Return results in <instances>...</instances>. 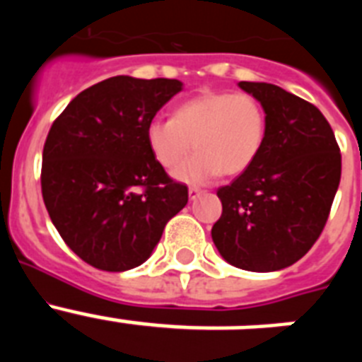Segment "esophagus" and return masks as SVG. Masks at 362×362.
Instances as JSON below:
<instances>
[{
	"label": "esophagus",
	"instance_id": "esophagus-1",
	"mask_svg": "<svg viewBox=\"0 0 362 362\" xmlns=\"http://www.w3.org/2000/svg\"><path fill=\"white\" fill-rule=\"evenodd\" d=\"M201 194H203V192H201L199 188H190V190H188V197H190L192 201L197 199V197H199Z\"/></svg>",
	"mask_w": 362,
	"mask_h": 362
}]
</instances>
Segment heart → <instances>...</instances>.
Wrapping results in <instances>:
<instances>
[{
  "label": "heart",
  "mask_w": 362,
  "mask_h": 362,
  "mask_svg": "<svg viewBox=\"0 0 362 362\" xmlns=\"http://www.w3.org/2000/svg\"><path fill=\"white\" fill-rule=\"evenodd\" d=\"M268 132L264 105L246 92L206 90L172 110L170 121L146 127L150 156L165 170L179 166L175 177L183 183H206L223 174H245L263 152Z\"/></svg>",
  "instance_id": "b5f03b06"
}]
</instances>
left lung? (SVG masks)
<instances>
[{"instance_id":"obj_1","label":"left lung","mask_w":362,"mask_h":362,"mask_svg":"<svg viewBox=\"0 0 362 362\" xmlns=\"http://www.w3.org/2000/svg\"><path fill=\"white\" fill-rule=\"evenodd\" d=\"M239 86L264 105L267 141L245 174L217 190L223 214L212 239L233 267L281 270L321 235L341 181V152L315 105L270 83Z\"/></svg>"}]
</instances>
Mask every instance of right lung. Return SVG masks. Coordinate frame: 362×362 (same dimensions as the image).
I'll return each instance as SVG.
<instances>
[{"label":"right lung","instance_id":"obj_1","mask_svg":"<svg viewBox=\"0 0 362 362\" xmlns=\"http://www.w3.org/2000/svg\"><path fill=\"white\" fill-rule=\"evenodd\" d=\"M181 86L177 79L108 78L76 95L50 127L41 163L45 206L66 246L98 270L145 263L188 203L187 185L153 161L145 137Z\"/></svg>","mask_w":362,"mask_h":362}]
</instances>
